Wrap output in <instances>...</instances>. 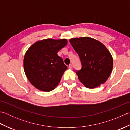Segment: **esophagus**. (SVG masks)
<instances>
[{"label": "esophagus", "instance_id": "1", "mask_svg": "<svg viewBox=\"0 0 130 130\" xmlns=\"http://www.w3.org/2000/svg\"><path fill=\"white\" fill-rule=\"evenodd\" d=\"M68 68H69V69H71L73 68V65L72 64H70L69 65Z\"/></svg>", "mask_w": 130, "mask_h": 130}]
</instances>
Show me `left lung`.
I'll use <instances>...</instances> for the list:
<instances>
[{"instance_id":"obj_1","label":"left lung","mask_w":130,"mask_h":130,"mask_svg":"<svg viewBox=\"0 0 130 130\" xmlns=\"http://www.w3.org/2000/svg\"><path fill=\"white\" fill-rule=\"evenodd\" d=\"M69 41L80 59L82 68L76 71L79 80L88 88L103 84L113 69V58L109 51L103 44L90 37L71 38Z\"/></svg>"}]
</instances>
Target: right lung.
<instances>
[{"label": "right lung", "mask_w": 130, "mask_h": 130, "mask_svg": "<svg viewBox=\"0 0 130 130\" xmlns=\"http://www.w3.org/2000/svg\"><path fill=\"white\" fill-rule=\"evenodd\" d=\"M67 43L66 39L47 38L35 42L26 52L23 60L24 72L37 89L50 92L60 83L68 67L57 52Z\"/></svg>", "instance_id": "add662e5"}]
</instances>
